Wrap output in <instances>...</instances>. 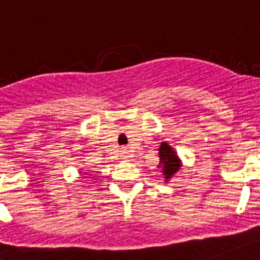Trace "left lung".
Returning <instances> with one entry per match:
<instances>
[{
	"instance_id": "left-lung-1",
	"label": "left lung",
	"mask_w": 260,
	"mask_h": 260,
	"mask_svg": "<svg viewBox=\"0 0 260 260\" xmlns=\"http://www.w3.org/2000/svg\"><path fill=\"white\" fill-rule=\"evenodd\" d=\"M159 157L160 163L163 166V171L161 172L166 175V179L168 180L180 168L178 155H176V152L171 148L167 143H161L159 148Z\"/></svg>"
}]
</instances>
